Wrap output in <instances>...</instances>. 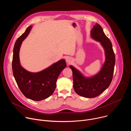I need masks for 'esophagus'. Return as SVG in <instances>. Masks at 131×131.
I'll list each match as a JSON object with an SVG mask.
<instances>
[{
  "label": "esophagus",
  "mask_w": 131,
  "mask_h": 131,
  "mask_svg": "<svg viewBox=\"0 0 131 131\" xmlns=\"http://www.w3.org/2000/svg\"><path fill=\"white\" fill-rule=\"evenodd\" d=\"M71 61H72V60H71V59L70 58L68 57V58H66V63H67V64H70V63H71Z\"/></svg>",
  "instance_id": "1"
}]
</instances>
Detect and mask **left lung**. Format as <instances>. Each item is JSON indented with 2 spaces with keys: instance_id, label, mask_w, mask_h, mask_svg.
Masks as SVG:
<instances>
[{
  "instance_id": "left-lung-1",
  "label": "left lung",
  "mask_w": 131,
  "mask_h": 131,
  "mask_svg": "<svg viewBox=\"0 0 131 131\" xmlns=\"http://www.w3.org/2000/svg\"><path fill=\"white\" fill-rule=\"evenodd\" d=\"M90 32L91 38L100 42L104 50L105 60L102 68L94 75L86 77L74 66H69L72 71L74 91L86 98L95 97L109 87L113 79L116 61L112 43L101 25L96 23Z\"/></svg>"
}]
</instances>
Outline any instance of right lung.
I'll use <instances>...</instances> for the list:
<instances>
[{
    "label": "right lung",
    "instance_id": "right-lung-1",
    "mask_svg": "<svg viewBox=\"0 0 131 131\" xmlns=\"http://www.w3.org/2000/svg\"><path fill=\"white\" fill-rule=\"evenodd\" d=\"M32 26L27 27L18 38L14 46L12 70L16 83L27 98L40 101L50 97L57 86V81L61 71L66 67L64 59H61L38 72H30L23 68L20 61V50L24 40L28 36Z\"/></svg>",
    "mask_w": 131,
    "mask_h": 131
}]
</instances>
